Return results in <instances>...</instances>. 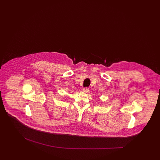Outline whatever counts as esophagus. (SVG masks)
<instances>
[{"label": "esophagus", "instance_id": "1", "mask_svg": "<svg viewBox=\"0 0 160 160\" xmlns=\"http://www.w3.org/2000/svg\"><path fill=\"white\" fill-rule=\"evenodd\" d=\"M83 92H88L90 90H89V88H83Z\"/></svg>", "mask_w": 160, "mask_h": 160}]
</instances>
